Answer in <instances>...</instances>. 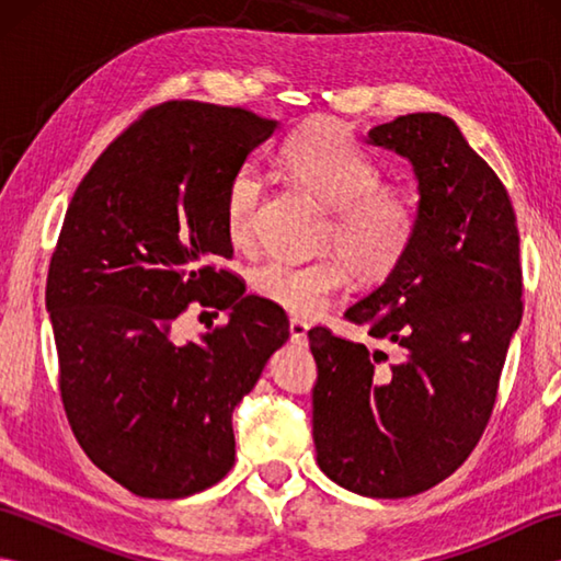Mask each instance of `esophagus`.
I'll list each match as a JSON object with an SVG mask.
<instances>
[{
	"label": "esophagus",
	"instance_id": "34e87169",
	"mask_svg": "<svg viewBox=\"0 0 561 561\" xmlns=\"http://www.w3.org/2000/svg\"><path fill=\"white\" fill-rule=\"evenodd\" d=\"M289 335H291V342H304L306 335H308V323H304V320H299V318H291L289 320Z\"/></svg>",
	"mask_w": 561,
	"mask_h": 561
}]
</instances>
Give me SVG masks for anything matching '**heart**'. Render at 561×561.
<instances>
[{
    "label": "heart",
    "mask_w": 561,
    "mask_h": 561,
    "mask_svg": "<svg viewBox=\"0 0 561 561\" xmlns=\"http://www.w3.org/2000/svg\"><path fill=\"white\" fill-rule=\"evenodd\" d=\"M277 163L291 183L328 207L320 245L335 248L308 262L270 257L250 274V284L274 306L313 318L350 282H383L398 270L416 229L410 197L398 187L378 185L376 161L337 123H313L284 141ZM265 183L257 171L241 169L226 185L224 224L238 248L253 241Z\"/></svg>",
    "instance_id": "obj_1"
}]
</instances>
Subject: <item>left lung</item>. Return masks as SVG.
<instances>
[{"label": "left lung", "mask_w": 561, "mask_h": 561, "mask_svg": "<svg viewBox=\"0 0 561 561\" xmlns=\"http://www.w3.org/2000/svg\"><path fill=\"white\" fill-rule=\"evenodd\" d=\"M366 141L412 163L416 229L398 270L344 313L392 356L308 330L313 440L332 482L402 499L456 472L490 422L523 316L518 226L504 183L450 117L400 115Z\"/></svg>", "instance_id": "1"}]
</instances>
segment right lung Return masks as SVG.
Instances as JSON below:
<instances>
[{
    "instance_id": "obj_1",
    "label": "right lung",
    "mask_w": 561,
    "mask_h": 561,
    "mask_svg": "<svg viewBox=\"0 0 561 561\" xmlns=\"http://www.w3.org/2000/svg\"><path fill=\"white\" fill-rule=\"evenodd\" d=\"M274 129L243 108L161 103L67 207L45 289L59 392L83 453L137 496L183 499L233 468L231 414L289 340L282 308L217 265L233 255L226 185ZM195 300L227 323L181 345L170 328Z\"/></svg>"
}]
</instances>
